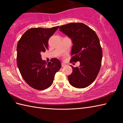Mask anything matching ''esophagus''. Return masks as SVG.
Returning <instances> with one entry per match:
<instances>
[{"instance_id":"34e87169","label":"esophagus","mask_w":123,"mask_h":123,"mask_svg":"<svg viewBox=\"0 0 123 123\" xmlns=\"http://www.w3.org/2000/svg\"><path fill=\"white\" fill-rule=\"evenodd\" d=\"M61 66H62V67H65L66 66V64H65V63H61Z\"/></svg>"}]
</instances>
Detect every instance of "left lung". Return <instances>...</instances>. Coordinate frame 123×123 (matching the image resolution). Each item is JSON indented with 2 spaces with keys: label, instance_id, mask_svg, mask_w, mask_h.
Listing matches in <instances>:
<instances>
[{
  "label": "left lung",
  "instance_id": "obj_1",
  "mask_svg": "<svg viewBox=\"0 0 123 123\" xmlns=\"http://www.w3.org/2000/svg\"><path fill=\"white\" fill-rule=\"evenodd\" d=\"M59 30L71 38V62H80L79 67L74 68L68 76L70 85L84 88L92 83L100 71L103 51L95 31L81 23H71L61 26Z\"/></svg>",
  "mask_w": 123,
  "mask_h": 123
}]
</instances>
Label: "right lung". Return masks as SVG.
<instances>
[{"mask_svg": "<svg viewBox=\"0 0 123 123\" xmlns=\"http://www.w3.org/2000/svg\"><path fill=\"white\" fill-rule=\"evenodd\" d=\"M59 27L30 28L18 42L17 66L25 82L35 89L44 90L50 87L55 74L61 67L57 59L53 58L46 63L41 55L48 49L49 38Z\"/></svg>", "mask_w": 123, "mask_h": 123, "instance_id": "obj_1", "label": "right lung"}]
</instances>
